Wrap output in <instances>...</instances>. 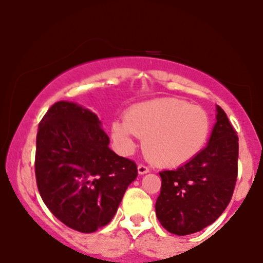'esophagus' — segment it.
<instances>
[{"mask_svg":"<svg viewBox=\"0 0 263 263\" xmlns=\"http://www.w3.org/2000/svg\"><path fill=\"white\" fill-rule=\"evenodd\" d=\"M137 170H138V173L140 174H146V173H148L149 172V168L147 167V165H144V164H138V167H137Z\"/></svg>","mask_w":263,"mask_h":263,"instance_id":"obj_1","label":"esophagus"}]
</instances>
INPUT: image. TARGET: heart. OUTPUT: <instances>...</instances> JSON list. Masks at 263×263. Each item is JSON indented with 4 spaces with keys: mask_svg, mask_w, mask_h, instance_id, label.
<instances>
[{
    "mask_svg": "<svg viewBox=\"0 0 263 263\" xmlns=\"http://www.w3.org/2000/svg\"><path fill=\"white\" fill-rule=\"evenodd\" d=\"M211 121L206 110L179 99L151 100L129 107L125 120L111 126V134L125 153L143 140L147 158L159 167H178L192 161L206 144Z\"/></svg>",
    "mask_w": 263,
    "mask_h": 263,
    "instance_id": "obj_1",
    "label": "heart"
}]
</instances>
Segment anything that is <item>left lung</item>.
<instances>
[{
	"label": "left lung",
	"instance_id": "obj_1",
	"mask_svg": "<svg viewBox=\"0 0 263 263\" xmlns=\"http://www.w3.org/2000/svg\"><path fill=\"white\" fill-rule=\"evenodd\" d=\"M209 143L174 171H162L156 214L163 228L184 236L203 230L224 213L237 179L238 137L225 111L216 107Z\"/></svg>",
	"mask_w": 263,
	"mask_h": 263
}]
</instances>
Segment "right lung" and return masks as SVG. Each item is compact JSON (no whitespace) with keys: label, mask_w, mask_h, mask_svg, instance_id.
Segmentation results:
<instances>
[{"label":"right lung","mask_w":263,"mask_h":263,"mask_svg":"<svg viewBox=\"0 0 263 263\" xmlns=\"http://www.w3.org/2000/svg\"><path fill=\"white\" fill-rule=\"evenodd\" d=\"M95 114L58 101L41 120L35 180L50 213L73 230L95 232L114 218L137 165L108 148Z\"/></svg>","instance_id":"obj_1"}]
</instances>
